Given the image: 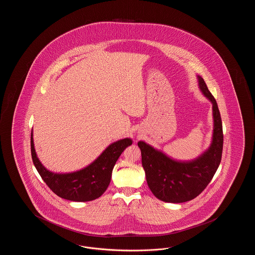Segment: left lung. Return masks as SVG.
Masks as SVG:
<instances>
[{
	"label": "left lung",
	"instance_id": "8db88e82",
	"mask_svg": "<svg viewBox=\"0 0 255 255\" xmlns=\"http://www.w3.org/2000/svg\"><path fill=\"white\" fill-rule=\"evenodd\" d=\"M198 80L202 93L211 101L213 111L212 142L206 152L194 160L178 161L143 141L137 143L148 186L158 199L166 203H184L201 194L221 162L224 134L218 105L205 80L201 76Z\"/></svg>",
	"mask_w": 255,
	"mask_h": 255
}]
</instances>
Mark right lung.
<instances>
[{
    "label": "right lung",
    "mask_w": 255,
    "mask_h": 255,
    "mask_svg": "<svg viewBox=\"0 0 255 255\" xmlns=\"http://www.w3.org/2000/svg\"><path fill=\"white\" fill-rule=\"evenodd\" d=\"M132 144L131 138H124L108 146L98 158L83 169L57 174L46 169L37 158L32 132L30 136L31 157L43 181L61 198L73 202L96 200L103 194L111 182L113 168L126 147Z\"/></svg>",
    "instance_id": "add662e5"
}]
</instances>
